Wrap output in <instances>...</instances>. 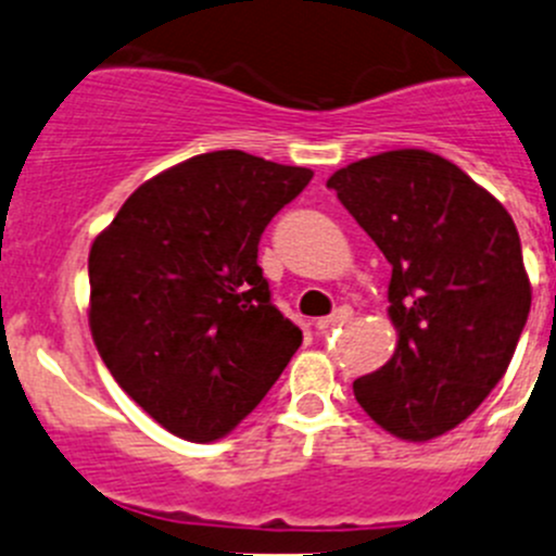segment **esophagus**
I'll list each match as a JSON object with an SVG mask.
<instances>
[{
	"mask_svg": "<svg viewBox=\"0 0 556 556\" xmlns=\"http://www.w3.org/2000/svg\"><path fill=\"white\" fill-rule=\"evenodd\" d=\"M352 319V309L350 306H341V309H336L333 314H330V317H323V319H317V330H328V328H336V325H344V323H350Z\"/></svg>",
	"mask_w": 556,
	"mask_h": 556,
	"instance_id": "obj_1",
	"label": "esophagus"
}]
</instances>
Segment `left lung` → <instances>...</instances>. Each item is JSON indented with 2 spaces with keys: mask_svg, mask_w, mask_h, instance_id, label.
Returning a JSON list of instances; mask_svg holds the SVG:
<instances>
[{
  "mask_svg": "<svg viewBox=\"0 0 556 556\" xmlns=\"http://www.w3.org/2000/svg\"><path fill=\"white\" fill-rule=\"evenodd\" d=\"M392 266L397 344L355 379L357 403L403 441L457 428L503 379L530 314V279L506 206L428 150H390L328 179Z\"/></svg>",
  "mask_w": 556,
  "mask_h": 556,
  "instance_id": "obj_1",
  "label": "left lung"
}]
</instances>
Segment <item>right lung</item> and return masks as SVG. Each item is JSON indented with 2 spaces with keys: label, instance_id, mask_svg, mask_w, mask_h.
Segmentation results:
<instances>
[{
  "label": "right lung",
  "instance_id": "1",
  "mask_svg": "<svg viewBox=\"0 0 556 556\" xmlns=\"http://www.w3.org/2000/svg\"><path fill=\"white\" fill-rule=\"evenodd\" d=\"M312 174L242 150L193 155L139 185L93 239V344L179 439L231 433L301 346L271 304L257 242Z\"/></svg>",
  "mask_w": 556,
  "mask_h": 556
}]
</instances>
